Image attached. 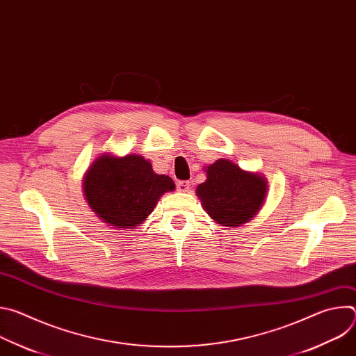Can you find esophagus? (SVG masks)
Masks as SVG:
<instances>
[{
	"label": "esophagus",
	"instance_id": "1",
	"mask_svg": "<svg viewBox=\"0 0 356 356\" xmlns=\"http://www.w3.org/2000/svg\"><path fill=\"white\" fill-rule=\"evenodd\" d=\"M190 190V183L188 181H179L177 183V191L180 193H186Z\"/></svg>",
	"mask_w": 356,
	"mask_h": 356
}]
</instances>
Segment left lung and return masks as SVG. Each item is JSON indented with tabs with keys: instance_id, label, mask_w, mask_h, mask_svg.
I'll use <instances>...</instances> for the list:
<instances>
[{
	"instance_id": "obj_1",
	"label": "left lung",
	"mask_w": 356,
	"mask_h": 356,
	"mask_svg": "<svg viewBox=\"0 0 356 356\" xmlns=\"http://www.w3.org/2000/svg\"><path fill=\"white\" fill-rule=\"evenodd\" d=\"M204 172L207 180L197 186L195 194L214 222L236 228L259 213L268 195L264 175L243 170L229 159H218Z\"/></svg>"
}]
</instances>
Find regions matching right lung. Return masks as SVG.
<instances>
[{
	"mask_svg": "<svg viewBox=\"0 0 356 356\" xmlns=\"http://www.w3.org/2000/svg\"><path fill=\"white\" fill-rule=\"evenodd\" d=\"M175 187L169 176L155 173L147 159L135 154H101L83 179L87 204L101 221L115 229H132L142 224L159 198Z\"/></svg>",
	"mask_w": 356,
	"mask_h": 356,
	"instance_id": "obj_1",
	"label": "right lung"
}]
</instances>
